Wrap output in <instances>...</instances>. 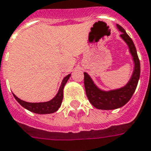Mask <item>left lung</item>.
Masks as SVG:
<instances>
[{
  "label": "left lung",
  "mask_w": 151,
  "mask_h": 151,
  "mask_svg": "<svg viewBox=\"0 0 151 151\" xmlns=\"http://www.w3.org/2000/svg\"><path fill=\"white\" fill-rule=\"evenodd\" d=\"M117 28L122 32L120 36L128 45L130 53L133 56L135 67H134L133 75L126 86L119 89L111 90L109 91H104L100 90L94 84L90 76L87 73H84V83L87 97L91 105L99 109H116L126 105L129 101L131 97L133 96V93L137 88L139 75H140V63L137 56L135 45L133 43L132 39L129 36L122 26L117 24Z\"/></svg>",
  "instance_id": "8db88e82"
}]
</instances>
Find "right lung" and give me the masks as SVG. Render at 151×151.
Returning a JSON list of instances; mask_svg holds the SVG:
<instances>
[{"mask_svg":"<svg viewBox=\"0 0 151 151\" xmlns=\"http://www.w3.org/2000/svg\"><path fill=\"white\" fill-rule=\"evenodd\" d=\"M70 77V74H68L67 77L63 78V81L61 83L60 88L59 89V91L57 95L49 101L46 102H39V103H31V102H27V101H22L20 99H18V97L13 94L14 99L17 100L18 103L20 104L22 107L24 109L29 110L30 111H32L34 113L37 114H50L53 113L59 109V108L60 107L63 98V88L65 84L67 82L68 79Z\"/></svg>","mask_w":151,"mask_h":151,"instance_id":"add662e5","label":"right lung"}]
</instances>
